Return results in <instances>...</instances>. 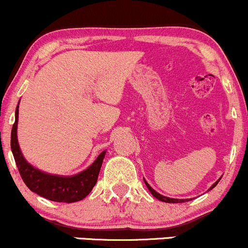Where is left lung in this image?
Returning <instances> with one entry per match:
<instances>
[{
  "mask_svg": "<svg viewBox=\"0 0 248 248\" xmlns=\"http://www.w3.org/2000/svg\"><path fill=\"white\" fill-rule=\"evenodd\" d=\"M144 181H145V180H144ZM218 182H219V180H218L217 182H215L214 185L211 186V188L209 189V190H211L212 188H214V187H216ZM145 185H146V187L148 188V190H150L151 193H152L153 196L155 197V199H158L159 201H161V202H166V203H182V202H186V201H189V200H176V199H170V197H166V196H162V195L158 194V193H156L155 190H154V189L151 188V186L148 185V183H147L146 181H145Z\"/></svg>",
  "mask_w": 248,
  "mask_h": 248,
  "instance_id": "left-lung-1",
  "label": "left lung"
}]
</instances>
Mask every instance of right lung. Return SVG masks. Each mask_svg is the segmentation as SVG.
Listing matches in <instances>:
<instances>
[{"instance_id":"add662e5","label":"right lung","mask_w":248,"mask_h":248,"mask_svg":"<svg viewBox=\"0 0 248 248\" xmlns=\"http://www.w3.org/2000/svg\"><path fill=\"white\" fill-rule=\"evenodd\" d=\"M17 122H18V106L16 108L15 123L11 130V151L26 187L39 196L54 202L73 203L83 200L93 190L97 182L98 173L106 152H102L89 168L78 175L69 177L49 175L36 170L26 162L17 141Z\"/></svg>"}]
</instances>
